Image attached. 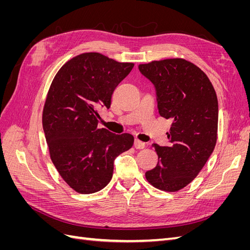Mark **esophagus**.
<instances>
[{
	"label": "esophagus",
	"instance_id": "esophagus-1",
	"mask_svg": "<svg viewBox=\"0 0 250 250\" xmlns=\"http://www.w3.org/2000/svg\"><path fill=\"white\" fill-rule=\"evenodd\" d=\"M145 143L144 142H142V141H140V140H138V139H135L134 140V147H135V149H143V148H145Z\"/></svg>",
	"mask_w": 250,
	"mask_h": 250
}]
</instances>
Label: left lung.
Wrapping results in <instances>:
<instances>
[{
  "instance_id": "left-lung-1",
  "label": "left lung",
  "mask_w": 250,
  "mask_h": 250,
  "mask_svg": "<svg viewBox=\"0 0 250 250\" xmlns=\"http://www.w3.org/2000/svg\"><path fill=\"white\" fill-rule=\"evenodd\" d=\"M156 90L160 115L170 119L169 146L153 147L156 167L146 172L149 183L166 192L188 186L213 153L217 142L218 100L209 79L197 65L181 58L140 64Z\"/></svg>"
}]
</instances>
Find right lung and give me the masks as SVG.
I'll return each mask as SVG.
<instances>
[{"instance_id": "add662e5", "label": "right lung", "mask_w": 250, "mask_h": 250, "mask_svg": "<svg viewBox=\"0 0 250 250\" xmlns=\"http://www.w3.org/2000/svg\"><path fill=\"white\" fill-rule=\"evenodd\" d=\"M100 53H83L55 75L42 111L50 157L73 190L92 194L106 187L116 157L133 145L129 133L98 128L100 106L110 107L111 95L133 67Z\"/></svg>"}]
</instances>
